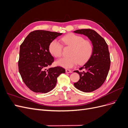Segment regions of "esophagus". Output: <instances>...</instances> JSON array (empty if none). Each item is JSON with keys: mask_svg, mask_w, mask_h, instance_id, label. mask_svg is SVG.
Listing matches in <instances>:
<instances>
[{"mask_svg": "<svg viewBox=\"0 0 128 128\" xmlns=\"http://www.w3.org/2000/svg\"><path fill=\"white\" fill-rule=\"evenodd\" d=\"M66 72L67 73H72V71L71 70H69V69H66Z\"/></svg>", "mask_w": 128, "mask_h": 128, "instance_id": "esophagus-1", "label": "esophagus"}]
</instances>
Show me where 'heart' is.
Returning <instances> with one entry per match:
<instances>
[{"instance_id": "b5f03b06", "label": "heart", "mask_w": 128, "mask_h": 128, "mask_svg": "<svg viewBox=\"0 0 128 128\" xmlns=\"http://www.w3.org/2000/svg\"><path fill=\"white\" fill-rule=\"evenodd\" d=\"M65 45L72 48L69 58H64L56 61V64L65 68H70L78 63L84 64L91 58L93 52V45L89 40L75 34H68L61 38ZM50 53L55 58L62 55V46L56 40H53L48 46Z\"/></svg>"}]
</instances>
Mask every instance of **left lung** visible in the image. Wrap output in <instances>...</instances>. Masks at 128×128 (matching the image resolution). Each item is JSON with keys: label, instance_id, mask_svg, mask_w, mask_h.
<instances>
[{"label": "left lung", "instance_id": "1", "mask_svg": "<svg viewBox=\"0 0 128 128\" xmlns=\"http://www.w3.org/2000/svg\"><path fill=\"white\" fill-rule=\"evenodd\" d=\"M74 32L87 36L93 45L91 58L80 70H75L80 75L78 82L74 84L76 88L84 92H90L101 86L106 80L110 68V60L108 47L104 38L90 29H79Z\"/></svg>", "mask_w": 128, "mask_h": 128}]
</instances>
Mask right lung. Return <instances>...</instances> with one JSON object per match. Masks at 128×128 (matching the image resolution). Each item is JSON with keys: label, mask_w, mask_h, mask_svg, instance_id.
Here are the masks:
<instances>
[{"label": "right lung", "mask_w": 128, "mask_h": 128, "mask_svg": "<svg viewBox=\"0 0 128 128\" xmlns=\"http://www.w3.org/2000/svg\"><path fill=\"white\" fill-rule=\"evenodd\" d=\"M62 33L35 30L29 33L20 45L18 71L25 84L36 93H48L54 88L57 78L65 73L61 67L47 69L54 61L48 50L50 42Z\"/></svg>", "instance_id": "1"}]
</instances>
